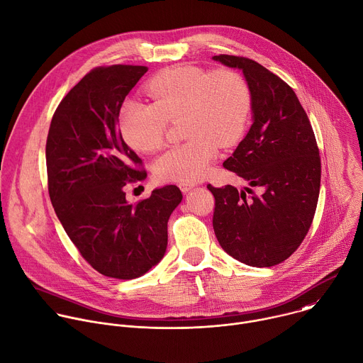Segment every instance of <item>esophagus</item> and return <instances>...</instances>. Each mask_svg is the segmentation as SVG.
<instances>
[{
  "mask_svg": "<svg viewBox=\"0 0 363 363\" xmlns=\"http://www.w3.org/2000/svg\"><path fill=\"white\" fill-rule=\"evenodd\" d=\"M179 188H181L182 192H188V191H191L192 188H195V184H192V182H181V184H179Z\"/></svg>",
  "mask_w": 363,
  "mask_h": 363,
  "instance_id": "1",
  "label": "esophagus"
}]
</instances>
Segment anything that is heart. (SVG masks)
Returning a JSON list of instances; mask_svg holds the SVG:
<instances>
[{
	"label": "heart",
	"mask_w": 363,
	"mask_h": 363,
	"mask_svg": "<svg viewBox=\"0 0 363 363\" xmlns=\"http://www.w3.org/2000/svg\"><path fill=\"white\" fill-rule=\"evenodd\" d=\"M147 92L152 104L127 99L119 109V131L138 152L164 144L168 119L181 116L184 138L154 162L161 181L195 182L216 158L218 145L230 147L242 137L251 112V92L232 69L205 71L194 65L168 68L154 77Z\"/></svg>",
	"instance_id": "obj_1"
}]
</instances>
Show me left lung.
<instances>
[{"label": "left lung", "mask_w": 363, "mask_h": 363, "mask_svg": "<svg viewBox=\"0 0 363 363\" xmlns=\"http://www.w3.org/2000/svg\"><path fill=\"white\" fill-rule=\"evenodd\" d=\"M212 60L242 71L251 92L252 125L223 168L259 191L208 185L215 196L213 230L236 261L274 267L298 250L315 215L320 188L315 134L296 94L278 75L244 57Z\"/></svg>", "instance_id": "obj_1"}]
</instances>
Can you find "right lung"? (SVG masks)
<instances>
[{"label": "right lung", "mask_w": 363, "mask_h": 363, "mask_svg": "<svg viewBox=\"0 0 363 363\" xmlns=\"http://www.w3.org/2000/svg\"><path fill=\"white\" fill-rule=\"evenodd\" d=\"M148 71L111 65L86 74L60 102L50 125L48 191L67 235L99 274L135 279L165 255L168 219L182 201L175 185L130 203L125 186L145 179L141 158L118 130L125 96Z\"/></svg>", "instance_id": "obj_1"}]
</instances>
